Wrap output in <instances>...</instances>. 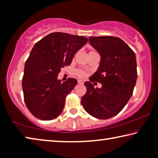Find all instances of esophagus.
<instances>
[{
	"instance_id": "esophagus-1",
	"label": "esophagus",
	"mask_w": 158,
	"mask_h": 158,
	"mask_svg": "<svg viewBox=\"0 0 158 158\" xmlns=\"http://www.w3.org/2000/svg\"><path fill=\"white\" fill-rule=\"evenodd\" d=\"M78 84H84V81H82V80H78Z\"/></svg>"
}]
</instances>
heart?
<instances>
[{
  "label": "heart",
  "mask_w": 158,
  "mask_h": 158,
  "mask_svg": "<svg viewBox=\"0 0 158 158\" xmlns=\"http://www.w3.org/2000/svg\"><path fill=\"white\" fill-rule=\"evenodd\" d=\"M76 74L79 77H81V78H84V77H85V73H84V72H83L81 70L76 71Z\"/></svg>",
  "instance_id": "1"
}]
</instances>
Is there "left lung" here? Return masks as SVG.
Wrapping results in <instances>:
<instances>
[{
  "label": "left lung",
  "mask_w": 158,
  "mask_h": 158,
  "mask_svg": "<svg viewBox=\"0 0 158 158\" xmlns=\"http://www.w3.org/2000/svg\"><path fill=\"white\" fill-rule=\"evenodd\" d=\"M89 41L101 59L90 81L84 83L87 90L81 102L92 116L110 118L118 114L132 97L137 79L136 56L119 37H90ZM95 81L102 84L100 89H94L91 82Z\"/></svg>",
  "instance_id": "8db88e82"
}]
</instances>
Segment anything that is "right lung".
Masks as SVG:
<instances>
[{"label": "right lung", "instance_id": "add662e5", "mask_svg": "<svg viewBox=\"0 0 158 158\" xmlns=\"http://www.w3.org/2000/svg\"><path fill=\"white\" fill-rule=\"evenodd\" d=\"M88 39L68 33H52L38 41L26 60L22 89L26 106L34 116L50 121L62 113L65 98L77 84L69 78L61 83L58 73L70 65Z\"/></svg>", "mask_w": 158, "mask_h": 158}]
</instances>
